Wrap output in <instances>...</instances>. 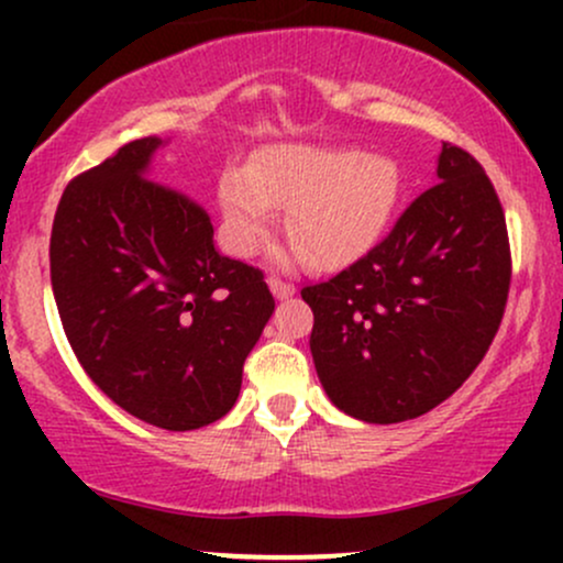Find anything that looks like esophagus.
<instances>
[{"label": "esophagus", "instance_id": "esophagus-1", "mask_svg": "<svg viewBox=\"0 0 563 563\" xmlns=\"http://www.w3.org/2000/svg\"><path fill=\"white\" fill-rule=\"evenodd\" d=\"M267 286H269V290H273L275 299H288V296H294V294H296V288L290 286V283L280 280V277H269Z\"/></svg>", "mask_w": 563, "mask_h": 563}]
</instances>
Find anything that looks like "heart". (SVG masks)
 I'll use <instances>...</instances> for the list:
<instances>
[{
  "instance_id": "heart-1",
  "label": "heart",
  "mask_w": 563,
  "mask_h": 563,
  "mask_svg": "<svg viewBox=\"0 0 563 563\" xmlns=\"http://www.w3.org/2000/svg\"><path fill=\"white\" fill-rule=\"evenodd\" d=\"M402 192L399 166L357 147L275 145L219 179L224 232L238 254L260 251L280 206H290L288 235L314 267L363 256L386 230Z\"/></svg>"
}]
</instances>
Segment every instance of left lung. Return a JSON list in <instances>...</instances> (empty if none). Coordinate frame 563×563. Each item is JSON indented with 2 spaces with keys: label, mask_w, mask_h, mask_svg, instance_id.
<instances>
[{
  "label": "left lung",
  "mask_w": 563,
  "mask_h": 563,
  "mask_svg": "<svg viewBox=\"0 0 563 563\" xmlns=\"http://www.w3.org/2000/svg\"><path fill=\"white\" fill-rule=\"evenodd\" d=\"M510 286L506 217L495 187L444 142L437 185L389 238L331 280L307 286L314 371L328 399L365 423L434 410L482 363Z\"/></svg>",
  "instance_id": "left-lung-1"
}]
</instances>
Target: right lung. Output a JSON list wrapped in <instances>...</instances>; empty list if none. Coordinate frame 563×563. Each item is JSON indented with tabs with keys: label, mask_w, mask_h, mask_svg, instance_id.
Instances as JSON below:
<instances>
[{
	"label": "right lung",
	"mask_w": 563,
	"mask_h": 563,
	"mask_svg": "<svg viewBox=\"0 0 563 563\" xmlns=\"http://www.w3.org/2000/svg\"><path fill=\"white\" fill-rule=\"evenodd\" d=\"M166 142H129L66 187L49 273L63 331L102 394L192 431L232 410L275 299L260 269L219 254L198 200L153 183Z\"/></svg>",
	"instance_id": "add662e5"
}]
</instances>
